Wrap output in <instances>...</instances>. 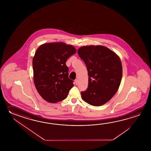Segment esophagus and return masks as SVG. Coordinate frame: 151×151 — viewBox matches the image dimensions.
I'll list each match as a JSON object with an SVG mask.
<instances>
[{"label":"esophagus","mask_w":151,"mask_h":151,"mask_svg":"<svg viewBox=\"0 0 151 151\" xmlns=\"http://www.w3.org/2000/svg\"><path fill=\"white\" fill-rule=\"evenodd\" d=\"M75 83H76V85L78 84V79H76V80H75Z\"/></svg>","instance_id":"esophagus-1"}]
</instances>
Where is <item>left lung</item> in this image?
<instances>
[{"label": "left lung", "mask_w": 151, "mask_h": 151, "mask_svg": "<svg viewBox=\"0 0 151 151\" xmlns=\"http://www.w3.org/2000/svg\"><path fill=\"white\" fill-rule=\"evenodd\" d=\"M88 71V85L81 98L91 105H103L112 99L122 76V61L115 52L102 45L83 46L78 50Z\"/></svg>", "instance_id": "obj_1"}]
</instances>
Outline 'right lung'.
Returning a JSON list of instances; mask_svg holds the SVG:
<instances>
[{"instance_id": "1", "label": "right lung", "mask_w": 151, "mask_h": 151, "mask_svg": "<svg viewBox=\"0 0 151 151\" xmlns=\"http://www.w3.org/2000/svg\"><path fill=\"white\" fill-rule=\"evenodd\" d=\"M76 52L73 46L63 42L45 43L37 48L32 60L33 81L43 99L56 103L66 98L74 85L66 62Z\"/></svg>"}]
</instances>
